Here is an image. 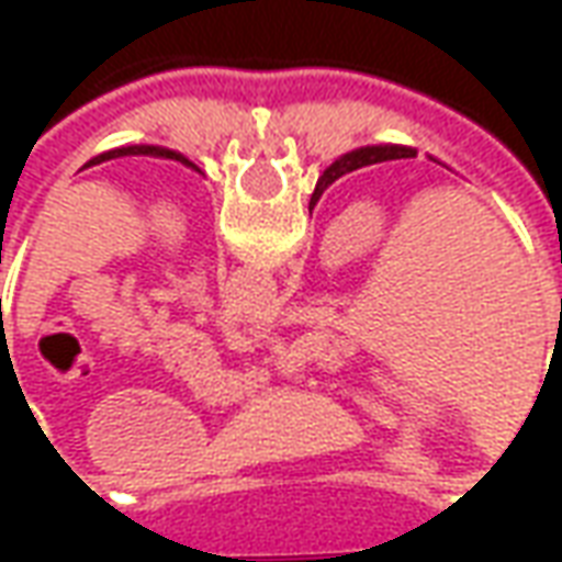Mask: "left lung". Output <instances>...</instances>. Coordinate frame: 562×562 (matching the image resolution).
Returning a JSON list of instances; mask_svg holds the SVG:
<instances>
[{
	"label": "left lung",
	"instance_id": "left-lung-1",
	"mask_svg": "<svg viewBox=\"0 0 562 562\" xmlns=\"http://www.w3.org/2000/svg\"><path fill=\"white\" fill-rule=\"evenodd\" d=\"M120 156H159V159H173V161H183V165H189V168H195L192 161L186 159V156H180V153H173V149H165V147H120V149H111V153H102V156H95V159H90V165H102V161L108 159H120ZM87 165V168H90ZM198 171V168H195Z\"/></svg>",
	"mask_w": 562,
	"mask_h": 562
}]
</instances>
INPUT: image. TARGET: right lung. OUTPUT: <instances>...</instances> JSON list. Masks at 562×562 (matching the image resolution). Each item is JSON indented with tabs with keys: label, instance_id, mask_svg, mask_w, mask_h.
Returning <instances> with one entry per match:
<instances>
[{
	"label": "right lung",
	"instance_id": "add662e5",
	"mask_svg": "<svg viewBox=\"0 0 562 562\" xmlns=\"http://www.w3.org/2000/svg\"><path fill=\"white\" fill-rule=\"evenodd\" d=\"M415 149L413 147H401V144H379V147H361L346 153L340 159L334 161L330 168H325V173L318 177L316 192L310 198V207H316V201L322 198V192L328 189L334 180H340L342 173L358 171V168H367V165H376V161H391V159H413Z\"/></svg>",
	"mask_w": 562,
	"mask_h": 562
}]
</instances>
